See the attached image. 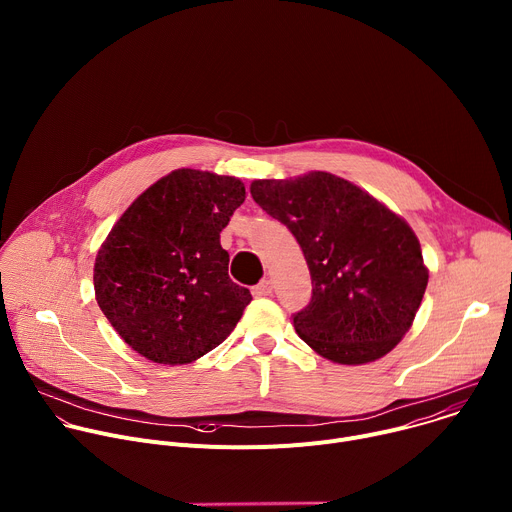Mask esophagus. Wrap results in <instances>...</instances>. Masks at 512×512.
<instances>
[{
  "label": "esophagus",
  "instance_id": "obj_1",
  "mask_svg": "<svg viewBox=\"0 0 512 512\" xmlns=\"http://www.w3.org/2000/svg\"><path fill=\"white\" fill-rule=\"evenodd\" d=\"M271 289H273V285H271V281L269 279H261L255 287H253V296L255 298H265V296H271Z\"/></svg>",
  "mask_w": 512,
  "mask_h": 512
}]
</instances>
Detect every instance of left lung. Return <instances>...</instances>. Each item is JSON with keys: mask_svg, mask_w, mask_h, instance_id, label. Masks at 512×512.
I'll use <instances>...</instances> for the list:
<instances>
[{"mask_svg": "<svg viewBox=\"0 0 512 512\" xmlns=\"http://www.w3.org/2000/svg\"><path fill=\"white\" fill-rule=\"evenodd\" d=\"M253 200L302 247L312 300L294 316L300 338L338 364H367L409 332L429 271L403 216L330 172L253 180Z\"/></svg>", "mask_w": 512, "mask_h": 512, "instance_id": "left-lung-1", "label": "left lung"}]
</instances>
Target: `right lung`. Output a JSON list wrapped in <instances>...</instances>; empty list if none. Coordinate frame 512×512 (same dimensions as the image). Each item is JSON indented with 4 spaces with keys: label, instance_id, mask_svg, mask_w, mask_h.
Here are the masks:
<instances>
[{
    "label": "right lung",
    "instance_id": "right-lung-1",
    "mask_svg": "<svg viewBox=\"0 0 512 512\" xmlns=\"http://www.w3.org/2000/svg\"><path fill=\"white\" fill-rule=\"evenodd\" d=\"M243 202L239 178L180 168L119 216L95 259V298L137 354L176 367L235 330L253 298L229 277L221 231Z\"/></svg>",
    "mask_w": 512,
    "mask_h": 512
}]
</instances>
